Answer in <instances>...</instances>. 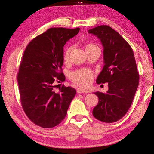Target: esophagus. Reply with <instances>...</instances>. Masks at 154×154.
I'll list each match as a JSON object with an SVG mask.
<instances>
[{
  "label": "esophagus",
  "instance_id": "obj_1",
  "mask_svg": "<svg viewBox=\"0 0 154 154\" xmlns=\"http://www.w3.org/2000/svg\"><path fill=\"white\" fill-rule=\"evenodd\" d=\"M77 93H89V91H87L86 89H83V88H78V89H77Z\"/></svg>",
  "mask_w": 154,
  "mask_h": 154
}]
</instances>
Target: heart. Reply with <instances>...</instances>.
I'll list each match as a JSON object with an SVG mask.
<instances>
[{
  "label": "heart",
  "instance_id": "1",
  "mask_svg": "<svg viewBox=\"0 0 154 154\" xmlns=\"http://www.w3.org/2000/svg\"><path fill=\"white\" fill-rule=\"evenodd\" d=\"M94 47H98L96 44L90 43L86 45V50ZM71 47H69L65 51L63 54V60L67 62L69 60V55L71 51ZM71 80L73 82L78 85L87 87L92 83L93 79V71L89 69H81L77 70L76 71L72 73L71 75Z\"/></svg>",
  "mask_w": 154,
  "mask_h": 154
}]
</instances>
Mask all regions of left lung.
Segmentation results:
<instances>
[{
	"label": "left lung",
	"instance_id": "left-lung-1",
	"mask_svg": "<svg viewBox=\"0 0 154 154\" xmlns=\"http://www.w3.org/2000/svg\"><path fill=\"white\" fill-rule=\"evenodd\" d=\"M88 32L99 38L104 48V65L97 83H109L106 93H94L99 103L93 114L104 122H116L130 109L138 86L140 77L134 55L129 44L110 26H99Z\"/></svg>",
	"mask_w": 154,
	"mask_h": 154
}]
</instances>
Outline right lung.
I'll return each instance as SVG.
<instances>
[{"label":"right lung","instance_id":"obj_1","mask_svg":"<svg viewBox=\"0 0 154 154\" xmlns=\"http://www.w3.org/2000/svg\"><path fill=\"white\" fill-rule=\"evenodd\" d=\"M79 28H51L29 42L20 64L18 83L20 102L32 122L50 128L61 122L76 90L55 83L65 80L62 71L63 46Z\"/></svg>","mask_w":154,"mask_h":154}]
</instances>
